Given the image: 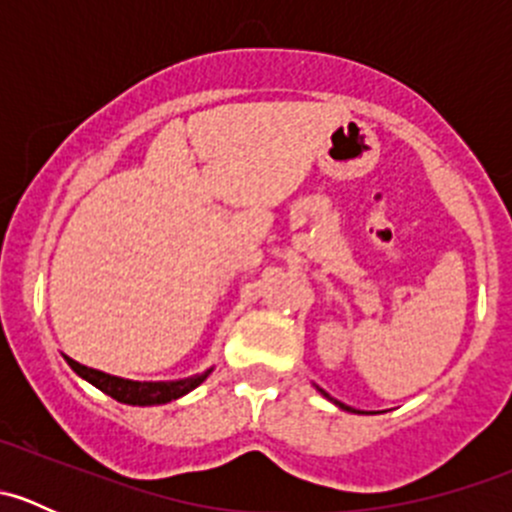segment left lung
Segmentation results:
<instances>
[{"label": "left lung", "instance_id": "obj_1", "mask_svg": "<svg viewBox=\"0 0 512 512\" xmlns=\"http://www.w3.org/2000/svg\"><path fill=\"white\" fill-rule=\"evenodd\" d=\"M337 404H339V401H337ZM339 406H342V409H347V411H352V409H349V406H344V404H339Z\"/></svg>", "mask_w": 512, "mask_h": 512}]
</instances>
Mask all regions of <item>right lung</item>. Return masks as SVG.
<instances>
[{
	"instance_id": "right-lung-1",
	"label": "right lung",
	"mask_w": 512,
	"mask_h": 512,
	"mask_svg": "<svg viewBox=\"0 0 512 512\" xmlns=\"http://www.w3.org/2000/svg\"><path fill=\"white\" fill-rule=\"evenodd\" d=\"M71 369L86 379L89 384H94L96 389H101L103 394H108L111 399L121 401V404H131V406H153V404H168V401L180 399L188 391H193L200 381L205 379L208 374L203 376H193V379H183V381H170V384H163V381H128V379H118V376L103 374V371L89 369V366L79 364V361L69 359Z\"/></svg>"
}]
</instances>
